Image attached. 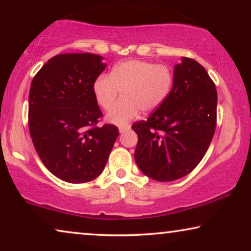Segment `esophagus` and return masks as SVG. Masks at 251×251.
Returning a JSON list of instances; mask_svg holds the SVG:
<instances>
[{
	"label": "esophagus",
	"instance_id": "34e87169",
	"mask_svg": "<svg viewBox=\"0 0 251 251\" xmlns=\"http://www.w3.org/2000/svg\"><path fill=\"white\" fill-rule=\"evenodd\" d=\"M129 129H130V126H120V128H119V131L121 132V133H123V132L128 131Z\"/></svg>",
	"mask_w": 251,
	"mask_h": 251
}]
</instances>
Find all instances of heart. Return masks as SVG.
Returning <instances> with one entry per match:
<instances>
[{"instance_id": "b5f03b06", "label": "heart", "mask_w": 251, "mask_h": 251, "mask_svg": "<svg viewBox=\"0 0 251 251\" xmlns=\"http://www.w3.org/2000/svg\"><path fill=\"white\" fill-rule=\"evenodd\" d=\"M174 73L167 65L146 60L123 61L113 67L109 75H100L92 84L95 98L100 107L108 109L120 91L123 98L107 113L113 125L125 126L144 113L155 111L170 94Z\"/></svg>"}]
</instances>
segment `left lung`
I'll return each instance as SVG.
<instances>
[{
    "label": "left lung",
    "mask_w": 251,
    "mask_h": 251,
    "mask_svg": "<svg viewBox=\"0 0 251 251\" xmlns=\"http://www.w3.org/2000/svg\"><path fill=\"white\" fill-rule=\"evenodd\" d=\"M217 123V90L204 67L192 58L175 66L169 96L146 121L132 125L138 136L135 160L157 181L190 174L204 156Z\"/></svg>",
    "instance_id": "8db88e82"
}]
</instances>
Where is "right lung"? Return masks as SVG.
Here are the masks:
<instances>
[{
    "label": "right lung",
    "mask_w": 251,
    "mask_h": 251,
    "mask_svg": "<svg viewBox=\"0 0 251 251\" xmlns=\"http://www.w3.org/2000/svg\"><path fill=\"white\" fill-rule=\"evenodd\" d=\"M92 53L57 54L30 84L28 128L47 169L67 183L81 184L102 173L119 136L114 125L97 126L102 113L92 84L105 70Z\"/></svg>",
    "instance_id": "1"
}]
</instances>
